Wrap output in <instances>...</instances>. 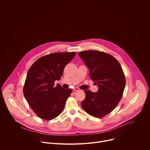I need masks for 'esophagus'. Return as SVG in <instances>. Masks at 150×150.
<instances>
[{"mask_svg":"<svg viewBox=\"0 0 150 150\" xmlns=\"http://www.w3.org/2000/svg\"><path fill=\"white\" fill-rule=\"evenodd\" d=\"M74 90H75V91H80L81 90H80V88H79L78 87H74Z\"/></svg>","mask_w":150,"mask_h":150,"instance_id":"34e87169","label":"esophagus"}]
</instances>
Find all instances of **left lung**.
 Masks as SVG:
<instances>
[{"instance_id": "obj_1", "label": "left lung", "mask_w": 150, "mask_h": 150, "mask_svg": "<svg viewBox=\"0 0 150 150\" xmlns=\"http://www.w3.org/2000/svg\"><path fill=\"white\" fill-rule=\"evenodd\" d=\"M89 69L91 80L97 85L96 93L85 90L81 102L83 109L90 115L102 117L110 113L122 98L125 77L119 62L112 55L96 50L78 53Z\"/></svg>"}]
</instances>
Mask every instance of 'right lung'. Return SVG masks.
I'll return each mask as SVG.
<instances>
[{
    "mask_svg": "<svg viewBox=\"0 0 150 150\" xmlns=\"http://www.w3.org/2000/svg\"><path fill=\"white\" fill-rule=\"evenodd\" d=\"M75 52L52 53L37 60L29 69L24 86V95L31 108L40 118L52 120L59 116L72 93L59 83L67 64Z\"/></svg>",
    "mask_w": 150,
    "mask_h": 150,
    "instance_id": "obj_1",
    "label": "right lung"
}]
</instances>
